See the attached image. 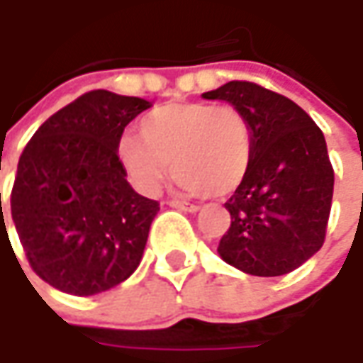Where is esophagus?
Instances as JSON below:
<instances>
[{
    "mask_svg": "<svg viewBox=\"0 0 363 363\" xmlns=\"http://www.w3.org/2000/svg\"><path fill=\"white\" fill-rule=\"evenodd\" d=\"M169 206H172V208H177V210H184V212H198V210H200V206H196V203L179 202V200H172Z\"/></svg>",
    "mask_w": 363,
    "mask_h": 363,
    "instance_id": "esophagus-1",
    "label": "esophagus"
}]
</instances>
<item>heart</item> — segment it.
I'll list each match as a JSON object with an SVG mask.
<instances>
[{"label":"heart","mask_w":363,"mask_h":363,"mask_svg":"<svg viewBox=\"0 0 363 363\" xmlns=\"http://www.w3.org/2000/svg\"><path fill=\"white\" fill-rule=\"evenodd\" d=\"M137 135L117 141V157L135 188L153 194L174 161L177 186L208 198L228 196L242 184L252 155V131L234 106L172 103L149 111Z\"/></svg>","instance_id":"obj_1"}]
</instances>
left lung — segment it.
I'll use <instances>...</instances> for the list:
<instances>
[{
  "label": "left lung",
  "instance_id": "obj_1",
  "mask_svg": "<svg viewBox=\"0 0 363 363\" xmlns=\"http://www.w3.org/2000/svg\"><path fill=\"white\" fill-rule=\"evenodd\" d=\"M203 99L226 101L252 131V155L242 184L224 203L230 228L218 255L238 271L281 277L299 269L325 242L333 167L321 129L279 92L230 80Z\"/></svg>",
  "mask_w": 363,
  "mask_h": 363
}]
</instances>
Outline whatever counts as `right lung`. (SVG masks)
<instances>
[{
	"instance_id": "1",
	"label": "right lung",
	"mask_w": 363,
	"mask_h": 363,
	"mask_svg": "<svg viewBox=\"0 0 363 363\" xmlns=\"http://www.w3.org/2000/svg\"><path fill=\"white\" fill-rule=\"evenodd\" d=\"M149 106L84 92L42 123L20 155L11 218L32 271L54 289L89 297L139 267L160 202L129 186L117 141Z\"/></svg>"
}]
</instances>
